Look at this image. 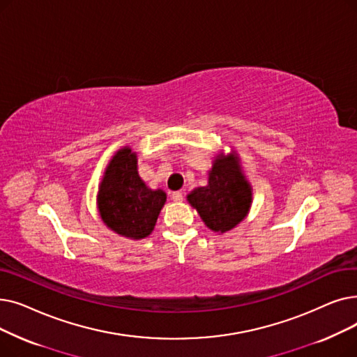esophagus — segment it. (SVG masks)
<instances>
[{
    "label": "esophagus",
    "mask_w": 357,
    "mask_h": 357,
    "mask_svg": "<svg viewBox=\"0 0 357 357\" xmlns=\"http://www.w3.org/2000/svg\"><path fill=\"white\" fill-rule=\"evenodd\" d=\"M172 199H173L174 202H181V200H183V193H181V192H173V193H172Z\"/></svg>",
    "instance_id": "esophagus-1"
}]
</instances>
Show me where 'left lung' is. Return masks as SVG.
Wrapping results in <instances>:
<instances>
[{"label":"left lung","mask_w":357,"mask_h":357,"mask_svg":"<svg viewBox=\"0 0 357 357\" xmlns=\"http://www.w3.org/2000/svg\"><path fill=\"white\" fill-rule=\"evenodd\" d=\"M190 205L197 211L205 225L224 234L238 225L247 216L252 192L245 180L238 155H218L209 172L208 185L188 195Z\"/></svg>","instance_id":"left-lung-1"}]
</instances>
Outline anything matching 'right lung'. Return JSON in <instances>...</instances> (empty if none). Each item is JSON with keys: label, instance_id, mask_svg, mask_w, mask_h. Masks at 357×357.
<instances>
[{"label": "right lung", "instance_id": "add662e5", "mask_svg": "<svg viewBox=\"0 0 357 357\" xmlns=\"http://www.w3.org/2000/svg\"><path fill=\"white\" fill-rule=\"evenodd\" d=\"M165 199L161 189L146 188L138 174L137 154L125 146L116 152L106 168L97 205L101 219L112 231L142 240L154 229Z\"/></svg>", "mask_w": 357, "mask_h": 357}]
</instances>
